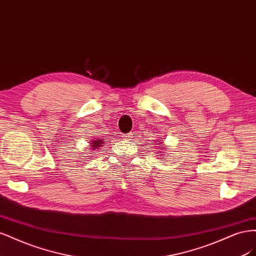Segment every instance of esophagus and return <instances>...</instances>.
<instances>
[{
	"instance_id": "esophagus-1",
	"label": "esophagus",
	"mask_w": 256,
	"mask_h": 256,
	"mask_svg": "<svg viewBox=\"0 0 256 256\" xmlns=\"http://www.w3.org/2000/svg\"><path fill=\"white\" fill-rule=\"evenodd\" d=\"M132 136H134V134H132V132H129V134H127L124 136V138H132Z\"/></svg>"
}]
</instances>
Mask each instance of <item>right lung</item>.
Segmentation results:
<instances>
[{
    "instance_id": "add662e5",
    "label": "right lung",
    "mask_w": 256,
    "mask_h": 256,
    "mask_svg": "<svg viewBox=\"0 0 256 256\" xmlns=\"http://www.w3.org/2000/svg\"><path fill=\"white\" fill-rule=\"evenodd\" d=\"M90 148H97V147H102L104 144L102 140H99V138H95L94 141H90Z\"/></svg>"
}]
</instances>
